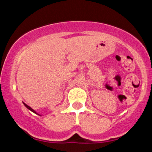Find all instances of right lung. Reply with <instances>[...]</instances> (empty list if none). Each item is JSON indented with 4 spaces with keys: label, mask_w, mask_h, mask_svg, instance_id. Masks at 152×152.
Instances as JSON below:
<instances>
[{
    "label": "right lung",
    "mask_w": 152,
    "mask_h": 152,
    "mask_svg": "<svg viewBox=\"0 0 152 152\" xmlns=\"http://www.w3.org/2000/svg\"><path fill=\"white\" fill-rule=\"evenodd\" d=\"M23 104H24V106H26V108H27V109H29V110H30V111H32V112H34V114H37V115H39V116H42V115H41V114H38V113H37V112H36V111H35V110H34V109H32V108H31V106H29L28 105H27V104H25V103H24V102H23Z\"/></svg>",
    "instance_id": "obj_1"
}]
</instances>
